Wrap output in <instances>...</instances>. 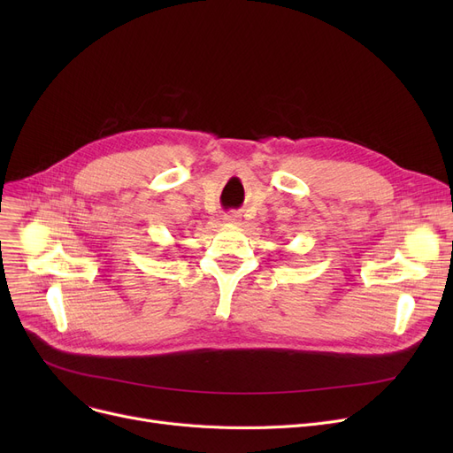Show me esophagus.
<instances>
[{"label":"esophagus","mask_w":453,"mask_h":453,"mask_svg":"<svg viewBox=\"0 0 453 453\" xmlns=\"http://www.w3.org/2000/svg\"><path fill=\"white\" fill-rule=\"evenodd\" d=\"M239 220H241V214H239V212H227L226 217H224V222L229 224V226L239 224Z\"/></svg>","instance_id":"obj_1"}]
</instances>
